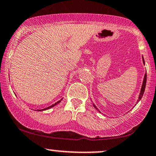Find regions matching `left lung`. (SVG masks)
<instances>
[{
    "mask_svg": "<svg viewBox=\"0 0 156 156\" xmlns=\"http://www.w3.org/2000/svg\"><path fill=\"white\" fill-rule=\"evenodd\" d=\"M143 62H144V59H143ZM146 80H147V73H145V75H144V80H143V83H142V89H141V91H140V96H139L138 101H140V99H142V96H143V94H144V89H145V86H146ZM94 108L97 109V108H96V107H95V106H94Z\"/></svg>",
    "mask_w": 156,
    "mask_h": 156,
    "instance_id": "8db88e82",
    "label": "left lung"
}]
</instances>
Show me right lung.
I'll list each match as a JSON object with an SVG mask.
<instances>
[{
    "label": "right lung",
    "mask_w": 156,
    "mask_h": 156,
    "mask_svg": "<svg viewBox=\"0 0 156 156\" xmlns=\"http://www.w3.org/2000/svg\"><path fill=\"white\" fill-rule=\"evenodd\" d=\"M60 102V100L59 101H58L57 102H56L55 104H54V105H51L50 107H48V108H45V109H43V110H41V111H42V110H47V109H48V108H52V107H54V106H55L57 104V103H59Z\"/></svg>",
    "instance_id": "add662e5"
}]
</instances>
